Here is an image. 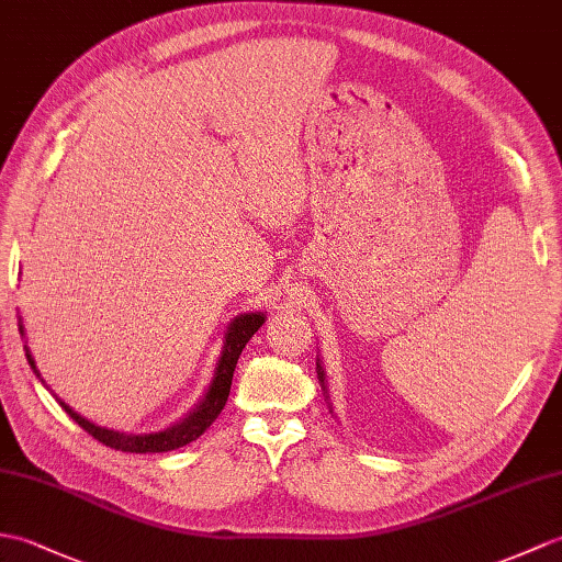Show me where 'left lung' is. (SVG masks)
<instances>
[{
	"mask_svg": "<svg viewBox=\"0 0 562 562\" xmlns=\"http://www.w3.org/2000/svg\"><path fill=\"white\" fill-rule=\"evenodd\" d=\"M316 367H318V381H321V385H323V390H325V373H323L321 361H316ZM325 393H328V390H325Z\"/></svg>",
	"mask_w": 562,
	"mask_h": 562,
	"instance_id": "1",
	"label": "left lung"
}]
</instances>
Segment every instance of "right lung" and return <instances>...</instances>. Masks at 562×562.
<instances>
[{"mask_svg":"<svg viewBox=\"0 0 562 562\" xmlns=\"http://www.w3.org/2000/svg\"><path fill=\"white\" fill-rule=\"evenodd\" d=\"M266 323L263 313H241V316L234 318L227 328L225 335V347H222V355L220 361L215 367V375L211 385H207V393L203 395V400L195 404V409L189 412L187 419H181L179 424L169 426L167 430H158V434H122V430H110V428H102L95 426L93 422L83 419L81 414H76L69 404H61V409L67 412L71 419L81 426L88 436H93L95 440H100L102 446H108L112 450H122V452H136V454H146V452H169V450H177V448H184L189 442H193L199 436H203L211 424L217 419V414L222 412V407L227 404L229 397V387H232V375L234 369H237V361L241 349L246 347V342L251 340L254 333L260 328V325ZM19 333L23 335V325L19 323ZM25 349V359H29L31 369L37 373L35 369V361L31 357L29 347L23 345ZM41 375V373H37Z\"/></svg>","mask_w":562,"mask_h":562,"instance_id":"right-lung-1","label":"right lung"}]
</instances>
